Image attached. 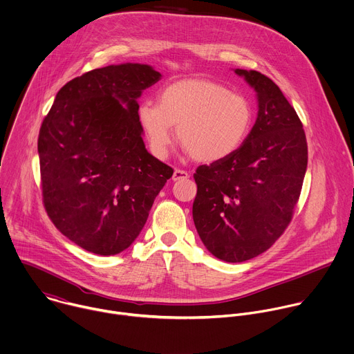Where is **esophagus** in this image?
<instances>
[{"label":"esophagus","mask_w":354,"mask_h":354,"mask_svg":"<svg viewBox=\"0 0 354 354\" xmlns=\"http://www.w3.org/2000/svg\"><path fill=\"white\" fill-rule=\"evenodd\" d=\"M187 178H189V174L186 171H183V169H175L174 171V176H172L174 180H185Z\"/></svg>","instance_id":"esophagus-1"}]
</instances>
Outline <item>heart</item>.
<instances>
[{
  "label": "heart",
  "mask_w": 354,
  "mask_h": 354,
  "mask_svg": "<svg viewBox=\"0 0 354 354\" xmlns=\"http://www.w3.org/2000/svg\"><path fill=\"white\" fill-rule=\"evenodd\" d=\"M253 121L249 100L225 84L201 77L176 80L158 93V104L146 101L139 122L157 157H165L176 139L198 162H214L236 151Z\"/></svg>",
  "instance_id": "obj_1"
}]
</instances>
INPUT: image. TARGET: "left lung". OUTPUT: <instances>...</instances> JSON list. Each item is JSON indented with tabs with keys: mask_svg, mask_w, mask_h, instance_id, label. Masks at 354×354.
Listing matches in <instances>:
<instances>
[{
	"mask_svg": "<svg viewBox=\"0 0 354 354\" xmlns=\"http://www.w3.org/2000/svg\"><path fill=\"white\" fill-rule=\"evenodd\" d=\"M254 87L259 115L243 145L200 165L193 221L216 259L242 263L268 250L293 218L307 169L303 124L281 88L257 71L236 69Z\"/></svg>",
	"mask_w": 354,
	"mask_h": 354,
	"instance_id": "1",
	"label": "left lung"
}]
</instances>
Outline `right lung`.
Returning a JSON list of instances; mask_svg holds the SVG:
<instances>
[{
    "label": "right lung",
    "mask_w": 354,
    "mask_h": 354,
    "mask_svg": "<svg viewBox=\"0 0 354 354\" xmlns=\"http://www.w3.org/2000/svg\"><path fill=\"white\" fill-rule=\"evenodd\" d=\"M160 77L143 64L93 69L59 88L43 120L44 208L64 236L90 253L128 249L174 174L146 150L139 122L136 100Z\"/></svg>",
    "instance_id": "right-lung-1"
}]
</instances>
